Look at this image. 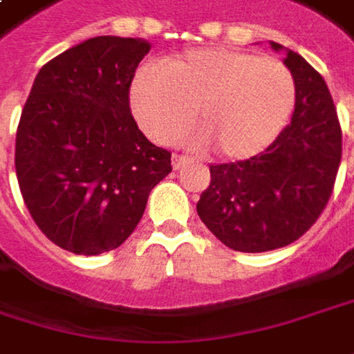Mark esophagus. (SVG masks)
Listing matches in <instances>:
<instances>
[{"mask_svg":"<svg viewBox=\"0 0 354 354\" xmlns=\"http://www.w3.org/2000/svg\"><path fill=\"white\" fill-rule=\"evenodd\" d=\"M189 163H191V159H189L187 155H179V153H175V155H173V169L185 167V165H189Z\"/></svg>","mask_w":354,"mask_h":354,"instance_id":"esophagus-1","label":"esophagus"}]
</instances>
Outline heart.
<instances>
[{
  "mask_svg": "<svg viewBox=\"0 0 354 354\" xmlns=\"http://www.w3.org/2000/svg\"><path fill=\"white\" fill-rule=\"evenodd\" d=\"M295 80L281 62L231 47H201L141 67L129 85V105L151 139L183 135L197 107L199 141L227 159L265 151L295 107Z\"/></svg>",
  "mask_w": 354,
  "mask_h": 354,
  "instance_id": "heart-1",
  "label": "heart"
}]
</instances>
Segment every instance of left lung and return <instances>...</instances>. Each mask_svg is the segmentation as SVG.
I'll list each match as a JSON object with an SVG mask.
<instances>
[{
  "label": "left lung",
  "instance_id": "left-lung-1",
  "mask_svg": "<svg viewBox=\"0 0 354 354\" xmlns=\"http://www.w3.org/2000/svg\"><path fill=\"white\" fill-rule=\"evenodd\" d=\"M285 65L297 91L291 123L255 157L209 165L211 185L197 203L207 229L241 253L281 249L305 235L327 207L341 163V125L327 83L291 49Z\"/></svg>",
  "mask_w": 354,
  "mask_h": 354
}]
</instances>
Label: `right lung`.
Wrapping results in <instances>:
<instances>
[{
    "label": "right lung",
    "instance_id": "1",
    "mask_svg": "<svg viewBox=\"0 0 354 354\" xmlns=\"http://www.w3.org/2000/svg\"><path fill=\"white\" fill-rule=\"evenodd\" d=\"M143 39L99 35L39 69L15 135V173L35 225L75 255L117 249L141 221L171 153L139 131L129 85Z\"/></svg>",
    "mask_w": 354,
    "mask_h": 354
}]
</instances>
